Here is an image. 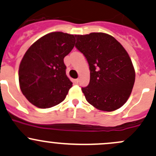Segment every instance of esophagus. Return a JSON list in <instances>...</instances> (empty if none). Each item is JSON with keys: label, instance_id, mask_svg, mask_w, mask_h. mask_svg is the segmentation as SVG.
<instances>
[{"label": "esophagus", "instance_id": "34e87169", "mask_svg": "<svg viewBox=\"0 0 156 156\" xmlns=\"http://www.w3.org/2000/svg\"><path fill=\"white\" fill-rule=\"evenodd\" d=\"M78 81H79V80H78V79H75V80H74L73 82H74V84H78Z\"/></svg>", "mask_w": 156, "mask_h": 156}]
</instances>
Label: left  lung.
Here are the masks:
<instances>
[{"label": "left lung", "instance_id": "8db88e82", "mask_svg": "<svg viewBox=\"0 0 156 156\" xmlns=\"http://www.w3.org/2000/svg\"><path fill=\"white\" fill-rule=\"evenodd\" d=\"M75 48L89 64V84L81 87L87 101L102 111L122 107L131 94L135 71L128 53L115 37L106 33L75 35Z\"/></svg>", "mask_w": 156, "mask_h": 156}]
</instances>
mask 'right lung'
I'll return each mask as SVG.
<instances>
[{
	"mask_svg": "<svg viewBox=\"0 0 156 156\" xmlns=\"http://www.w3.org/2000/svg\"><path fill=\"white\" fill-rule=\"evenodd\" d=\"M75 35L51 32L36 41L25 53L19 69L22 93L34 106L47 108L65 100L72 82L63 59L75 46Z\"/></svg>",
	"mask_w": 156,
	"mask_h": 156,
	"instance_id": "1",
	"label": "right lung"
}]
</instances>
